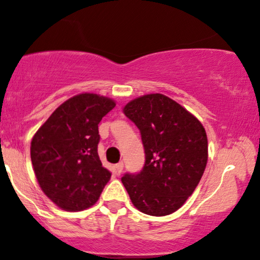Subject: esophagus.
I'll return each instance as SVG.
<instances>
[{
	"label": "esophagus",
	"instance_id": "34e87169",
	"mask_svg": "<svg viewBox=\"0 0 260 260\" xmlns=\"http://www.w3.org/2000/svg\"><path fill=\"white\" fill-rule=\"evenodd\" d=\"M115 171H116L117 174H120L122 171H123V162H118V164L115 165Z\"/></svg>",
	"mask_w": 260,
	"mask_h": 260
}]
</instances>
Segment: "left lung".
<instances>
[{
	"label": "left lung",
	"instance_id": "8db88e82",
	"mask_svg": "<svg viewBox=\"0 0 260 260\" xmlns=\"http://www.w3.org/2000/svg\"><path fill=\"white\" fill-rule=\"evenodd\" d=\"M123 112L140 131L145 164L138 173L124 174L122 183L143 213H173L193 192L205 172V128L183 106L158 93L132 100Z\"/></svg>",
	"mask_w": 260,
	"mask_h": 260
}]
</instances>
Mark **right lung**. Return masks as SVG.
Returning <instances> with one entry per match:
<instances>
[{
	"instance_id": "add662e5",
	"label": "right lung",
	"mask_w": 260,
	"mask_h": 260,
	"mask_svg": "<svg viewBox=\"0 0 260 260\" xmlns=\"http://www.w3.org/2000/svg\"><path fill=\"white\" fill-rule=\"evenodd\" d=\"M114 100L93 93L59 106L31 142V162L42 191L58 207L77 212L98 201L111 177L98 155V124Z\"/></svg>"
}]
</instances>
